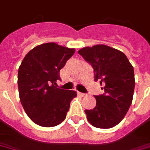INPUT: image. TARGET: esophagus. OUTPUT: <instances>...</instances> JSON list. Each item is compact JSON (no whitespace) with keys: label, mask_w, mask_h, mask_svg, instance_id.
<instances>
[{"label":"esophagus","mask_w":150,"mask_h":150,"mask_svg":"<svg viewBox=\"0 0 150 150\" xmlns=\"http://www.w3.org/2000/svg\"><path fill=\"white\" fill-rule=\"evenodd\" d=\"M78 95H80V96H86V93H80V92H77Z\"/></svg>","instance_id":"34e87169"}]
</instances>
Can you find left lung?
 Returning <instances> with one entry per match:
<instances>
[{"instance_id":"left-lung-1","label":"left lung","mask_w":150,"mask_h":150,"mask_svg":"<svg viewBox=\"0 0 150 150\" xmlns=\"http://www.w3.org/2000/svg\"><path fill=\"white\" fill-rule=\"evenodd\" d=\"M78 54L92 65L95 80H100L104 90L103 95L94 96L95 108L85 110L86 119L97 128H112L124 118L133 101V66L122 51L104 44L86 47Z\"/></svg>"}]
</instances>
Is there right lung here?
<instances>
[{"instance_id":"right-lung-1","label":"right lung","mask_w":150,"mask_h":150,"mask_svg":"<svg viewBox=\"0 0 150 150\" xmlns=\"http://www.w3.org/2000/svg\"><path fill=\"white\" fill-rule=\"evenodd\" d=\"M75 53L74 48L56 43L40 44L30 50L18 69L17 84L23 110L34 123L44 127L57 126L65 120L74 90L57 88L60 70Z\"/></svg>"}]
</instances>
